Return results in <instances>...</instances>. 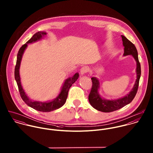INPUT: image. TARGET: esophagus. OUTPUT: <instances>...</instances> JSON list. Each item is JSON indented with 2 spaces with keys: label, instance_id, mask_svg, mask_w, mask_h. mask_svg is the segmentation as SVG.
Returning <instances> with one entry per match:
<instances>
[{
  "label": "esophagus",
  "instance_id": "esophagus-1",
  "mask_svg": "<svg viewBox=\"0 0 153 153\" xmlns=\"http://www.w3.org/2000/svg\"><path fill=\"white\" fill-rule=\"evenodd\" d=\"M88 71H89V68L87 66H84L81 69L80 73L82 75H85V74H87Z\"/></svg>",
  "mask_w": 153,
  "mask_h": 153
}]
</instances>
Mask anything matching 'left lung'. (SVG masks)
Returning <instances> with one entry per match:
<instances>
[{
    "label": "left lung",
    "instance_id": "1",
    "mask_svg": "<svg viewBox=\"0 0 153 153\" xmlns=\"http://www.w3.org/2000/svg\"><path fill=\"white\" fill-rule=\"evenodd\" d=\"M123 44L124 46V56L131 55L135 59L137 63V79L132 90L126 96L113 100H107L102 98L98 93L100 88L99 80L96 77L91 78L92 86L88 96L90 104L95 109L104 112H110L120 109L126 105L130 104L134 98L139 85V81L141 76V65L138 60V52L135 45L130 42L124 35H121Z\"/></svg>",
    "mask_w": 153,
    "mask_h": 153
}]
</instances>
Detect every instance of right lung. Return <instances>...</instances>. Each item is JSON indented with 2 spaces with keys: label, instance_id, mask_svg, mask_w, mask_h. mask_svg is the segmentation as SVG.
<instances>
[{
  "label": "right lung",
  "instance_id": "obj_1",
  "mask_svg": "<svg viewBox=\"0 0 153 153\" xmlns=\"http://www.w3.org/2000/svg\"><path fill=\"white\" fill-rule=\"evenodd\" d=\"M46 35L45 32H38L34 34L33 36L26 43L22 45V47L19 49L18 55H17V60L15 68V78L17 82V85L19 89V91L21 95V97L23 101L29 107L33 109H36L41 112H50L55 109H58L62 107L65 103L68 91L69 88L78 79L79 77V74L76 73L72 77L68 78L66 79L64 84L61 89V91L59 95L53 100L49 102H39V101H34L30 100L28 97L25 94L23 88H22L21 78L19 75V68L21 65V62L22 60V55L23 52L26 48L27 44H31L35 42L38 40H40L44 36Z\"/></svg>",
  "mask_w": 153,
  "mask_h": 153
}]
</instances>
